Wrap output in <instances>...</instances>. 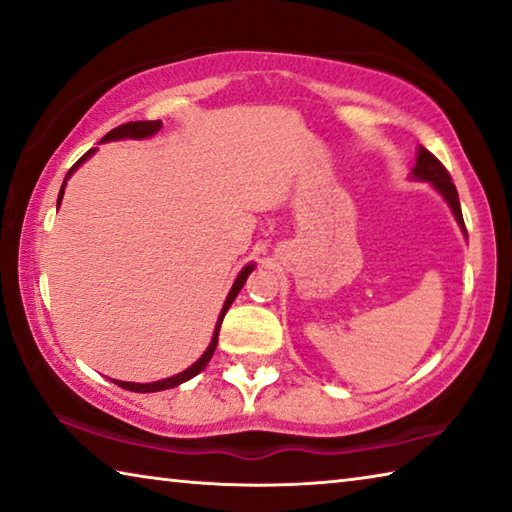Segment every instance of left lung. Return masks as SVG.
<instances>
[{
	"label": "left lung",
	"instance_id": "obj_1",
	"mask_svg": "<svg viewBox=\"0 0 512 512\" xmlns=\"http://www.w3.org/2000/svg\"><path fill=\"white\" fill-rule=\"evenodd\" d=\"M411 180H420V183H429L436 192L445 198V203L452 210L456 223L461 225L463 235L467 237L465 223H463V212H461V203H458V192L452 183V176H449L447 169L440 164L433 155L424 149V146H418V158H415V167L411 171Z\"/></svg>",
	"mask_w": 512,
	"mask_h": 512
}]
</instances>
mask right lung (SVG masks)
<instances>
[{"label":"right lung","instance_id":"right-lung-1","mask_svg":"<svg viewBox=\"0 0 512 512\" xmlns=\"http://www.w3.org/2000/svg\"><path fill=\"white\" fill-rule=\"evenodd\" d=\"M160 128H162V121H160V119H155V121H128V124H121V126H117V128H112V131H110L106 137H103L101 142L146 140V137H153L155 133H158ZM94 151H97V149H90L88 153L83 155V158H81L79 162L74 164L72 169L67 171V176H65V180H63V187H60V194H58V203H56L58 207H60V201H63V194H65V187H67V180H69V176H72V173H74L76 169H79L85 160H90L92 155H94ZM253 271H255V264H253V262L246 264V266L241 268V271H239L237 280H235V284H232V289H230V293H228V298H225L223 307H221V314H219V320H216V327H214L212 341H210V345H207V350L201 354V359H198L196 363H192V366H189L187 370L178 372V375L167 377V379H160V381H151V384H135V381H119V379H112V381H115L117 386L126 388V391H133V393H158V391H167V388H173V386L185 384V381H189L192 377H196L198 372L205 370V366H207V363H210L212 354H214V350H216V343H219V329H221V323H223L225 311L230 309L232 302H235L237 293L241 291V287H244L246 280H248V275L253 273Z\"/></svg>","mask_w":512,"mask_h":512}]
</instances>
